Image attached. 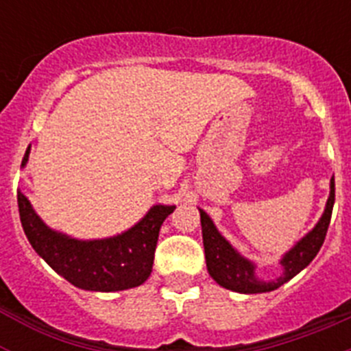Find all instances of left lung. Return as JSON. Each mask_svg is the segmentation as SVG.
<instances>
[{
    "mask_svg": "<svg viewBox=\"0 0 351 351\" xmlns=\"http://www.w3.org/2000/svg\"><path fill=\"white\" fill-rule=\"evenodd\" d=\"M334 178L330 179V193H328L327 204H325L324 214L308 234L299 239L290 250L281 256L280 265L283 267L278 278L274 280H262L256 276V263L251 262L244 255H241L234 246L221 235L216 228L206 210H200V223H202V239L204 251H206L207 272L210 274L219 287L226 290L237 291V293H265L280 288L293 276L299 274L313 262L327 235L328 223L332 216L334 207Z\"/></svg>",
    "mask_w": 351,
    "mask_h": 351,
    "instance_id": "8db88e82",
    "label": "left lung"
}]
</instances>
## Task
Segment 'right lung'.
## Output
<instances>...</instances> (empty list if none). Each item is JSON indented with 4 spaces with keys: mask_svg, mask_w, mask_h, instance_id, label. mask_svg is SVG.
<instances>
[{
    "mask_svg": "<svg viewBox=\"0 0 351 351\" xmlns=\"http://www.w3.org/2000/svg\"><path fill=\"white\" fill-rule=\"evenodd\" d=\"M26 149L23 169L29 158ZM19 214L33 250L73 287L89 291H121L141 287L153 271L160 228L176 206L156 204L132 228L104 239H75L52 230L17 191Z\"/></svg>",
    "mask_w": 351,
    "mask_h": 351,
    "instance_id": "obj_1",
    "label": "right lung"
}]
</instances>
